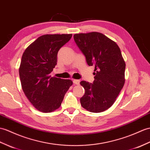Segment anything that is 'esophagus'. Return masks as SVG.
Wrapping results in <instances>:
<instances>
[{
  "mask_svg": "<svg viewBox=\"0 0 150 150\" xmlns=\"http://www.w3.org/2000/svg\"><path fill=\"white\" fill-rule=\"evenodd\" d=\"M73 82H74V83H75V84H76V85H79V83H80V82H81V81H80V80H74V81H73Z\"/></svg>",
  "mask_w": 150,
  "mask_h": 150,
  "instance_id": "obj_1",
  "label": "esophagus"
}]
</instances>
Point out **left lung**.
I'll return each mask as SVG.
<instances>
[{"mask_svg": "<svg viewBox=\"0 0 150 150\" xmlns=\"http://www.w3.org/2000/svg\"><path fill=\"white\" fill-rule=\"evenodd\" d=\"M74 38L87 63L95 66L96 71L93 83L81 82L85 89L81 103L89 112H103L112 105L125 83V62L120 48L100 33L75 34Z\"/></svg>", "mask_w": 150, "mask_h": 150, "instance_id": "8db88e82", "label": "left lung"}]
</instances>
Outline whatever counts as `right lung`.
<instances>
[{"label": "right lung", "instance_id": "add662e5", "mask_svg": "<svg viewBox=\"0 0 150 150\" xmlns=\"http://www.w3.org/2000/svg\"><path fill=\"white\" fill-rule=\"evenodd\" d=\"M72 34H46L39 37L22 55L19 75L27 98L38 110L50 112L61 106L72 85L71 80L52 77L59 49Z\"/></svg>", "mask_w": 150, "mask_h": 150}]
</instances>
